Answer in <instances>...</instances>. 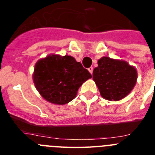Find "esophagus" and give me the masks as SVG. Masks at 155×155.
<instances>
[{
    "mask_svg": "<svg viewBox=\"0 0 155 155\" xmlns=\"http://www.w3.org/2000/svg\"><path fill=\"white\" fill-rule=\"evenodd\" d=\"M88 71H89L90 73L92 74V73H93V68H92V67H91V68H88Z\"/></svg>",
    "mask_w": 155,
    "mask_h": 155,
    "instance_id": "34e87169",
    "label": "esophagus"
}]
</instances>
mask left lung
Returning a JSON list of instances; mask_svg holds the SVG:
<instances>
[{"mask_svg": "<svg viewBox=\"0 0 155 155\" xmlns=\"http://www.w3.org/2000/svg\"><path fill=\"white\" fill-rule=\"evenodd\" d=\"M98 65L93 71V80L102 97L109 101H119L132 91L137 78L135 68L126 61L107 57L98 60Z\"/></svg>", "mask_w": 155, "mask_h": 155, "instance_id": "obj_1", "label": "left lung"}]
</instances>
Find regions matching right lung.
I'll return each mask as SVG.
<instances>
[{
	"label": "right lung",
	"instance_id": "add662e5",
	"mask_svg": "<svg viewBox=\"0 0 155 155\" xmlns=\"http://www.w3.org/2000/svg\"><path fill=\"white\" fill-rule=\"evenodd\" d=\"M91 74L71 56L50 55L35 64L33 81L46 101L64 105L76 97L79 87Z\"/></svg>",
	"mask_w": 155,
	"mask_h": 155
}]
</instances>
